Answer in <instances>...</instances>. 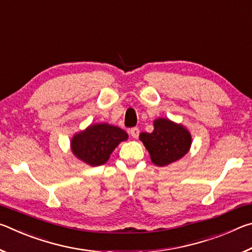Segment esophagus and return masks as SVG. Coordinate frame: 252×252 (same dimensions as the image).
<instances>
[{
  "mask_svg": "<svg viewBox=\"0 0 252 252\" xmlns=\"http://www.w3.org/2000/svg\"><path fill=\"white\" fill-rule=\"evenodd\" d=\"M130 134L132 135V138L136 139L140 134V130L138 129V127H132V129L130 130Z\"/></svg>",
  "mask_w": 252,
  "mask_h": 252,
  "instance_id": "34e87169",
  "label": "esophagus"
}]
</instances>
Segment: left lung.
<instances>
[{"label":"left lung","mask_w":252,"mask_h":252,"mask_svg":"<svg viewBox=\"0 0 252 252\" xmlns=\"http://www.w3.org/2000/svg\"><path fill=\"white\" fill-rule=\"evenodd\" d=\"M153 126L155 129L151 133L142 132L139 136L153 163L165 167L187 155L192 139L185 126L163 118L155 120Z\"/></svg>","instance_id":"1"}]
</instances>
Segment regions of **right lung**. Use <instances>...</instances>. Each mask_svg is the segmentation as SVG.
Here are the masks:
<instances>
[{
  "mask_svg": "<svg viewBox=\"0 0 252 252\" xmlns=\"http://www.w3.org/2000/svg\"><path fill=\"white\" fill-rule=\"evenodd\" d=\"M126 139L127 133L120 127L97 123L76 133L72 138L71 149L78 159L96 167L104 164L118 144Z\"/></svg>",
  "mask_w": 252,
  "mask_h": 252,
  "instance_id": "obj_1",
  "label": "right lung"
}]
</instances>
